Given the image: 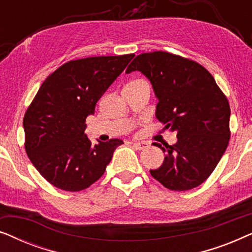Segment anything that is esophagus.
<instances>
[{"label": "esophagus", "instance_id": "34e87169", "mask_svg": "<svg viewBox=\"0 0 252 252\" xmlns=\"http://www.w3.org/2000/svg\"><path fill=\"white\" fill-rule=\"evenodd\" d=\"M132 146L135 148L136 150H142L149 147V143L147 142H132Z\"/></svg>", "mask_w": 252, "mask_h": 252}]
</instances>
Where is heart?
I'll use <instances>...</instances> for the list:
<instances>
[{
  "mask_svg": "<svg viewBox=\"0 0 252 252\" xmlns=\"http://www.w3.org/2000/svg\"><path fill=\"white\" fill-rule=\"evenodd\" d=\"M134 82H135V81H134Z\"/></svg>",
  "mask_w": 252,
  "mask_h": 252,
  "instance_id": "b5f03b06",
  "label": "heart"
}]
</instances>
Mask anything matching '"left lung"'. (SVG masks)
Here are the masks:
<instances>
[{"instance_id":"left-lung-1","label":"left lung","mask_w":252,"mask_h":252,"mask_svg":"<svg viewBox=\"0 0 252 252\" xmlns=\"http://www.w3.org/2000/svg\"><path fill=\"white\" fill-rule=\"evenodd\" d=\"M140 71L149 79L158 98L156 117L164 129L177 132L153 178L170 190H189L202 185L228 146L230 108L215 78L204 66L166 51L137 55L126 72Z\"/></svg>"}]
</instances>
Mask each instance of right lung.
I'll use <instances>...</instances> for the list:
<instances>
[{"instance_id":"obj_1","label":"right lung","mask_w":252,"mask_h":252,"mask_svg":"<svg viewBox=\"0 0 252 252\" xmlns=\"http://www.w3.org/2000/svg\"><path fill=\"white\" fill-rule=\"evenodd\" d=\"M134 54L73 60L47 77L25 116V150L39 173L55 187L80 191L97 181L123 144L119 139L93 144L86 118Z\"/></svg>"}]
</instances>
